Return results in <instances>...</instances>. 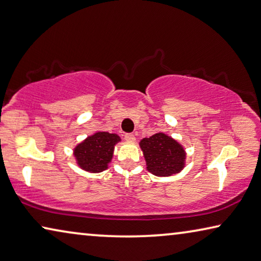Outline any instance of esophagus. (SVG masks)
<instances>
[{
	"label": "esophagus",
	"instance_id": "1",
	"mask_svg": "<svg viewBox=\"0 0 261 261\" xmlns=\"http://www.w3.org/2000/svg\"><path fill=\"white\" fill-rule=\"evenodd\" d=\"M124 139L126 140V142H130V143H134L136 140V137L132 134H126L125 136H124Z\"/></svg>",
	"mask_w": 261,
	"mask_h": 261
}]
</instances>
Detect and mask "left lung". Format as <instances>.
Wrapping results in <instances>:
<instances>
[{"instance_id": "8db88e82", "label": "left lung", "mask_w": 261, "mask_h": 261, "mask_svg": "<svg viewBox=\"0 0 261 261\" xmlns=\"http://www.w3.org/2000/svg\"><path fill=\"white\" fill-rule=\"evenodd\" d=\"M139 146L146 161L147 171L156 176H171L182 171L186 151L174 138L158 132L150 138H143Z\"/></svg>"}]
</instances>
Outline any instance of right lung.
<instances>
[{"label": "right lung", "mask_w": 261, "mask_h": 261, "mask_svg": "<svg viewBox=\"0 0 261 261\" xmlns=\"http://www.w3.org/2000/svg\"><path fill=\"white\" fill-rule=\"evenodd\" d=\"M119 142L121 137L118 135L105 131L88 136L73 150L77 166L89 173L106 171L113 159L115 145Z\"/></svg>", "instance_id": "add662e5"}]
</instances>
